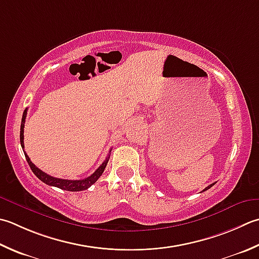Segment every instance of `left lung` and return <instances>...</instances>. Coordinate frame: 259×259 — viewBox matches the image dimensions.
<instances>
[{
	"instance_id": "obj_1",
	"label": "left lung",
	"mask_w": 259,
	"mask_h": 259,
	"mask_svg": "<svg viewBox=\"0 0 259 259\" xmlns=\"http://www.w3.org/2000/svg\"><path fill=\"white\" fill-rule=\"evenodd\" d=\"M214 185V183L213 184H211V185H209V186H207V187H205V189L203 190V191H206V190H209L210 189V187H212V186H213Z\"/></svg>"
}]
</instances>
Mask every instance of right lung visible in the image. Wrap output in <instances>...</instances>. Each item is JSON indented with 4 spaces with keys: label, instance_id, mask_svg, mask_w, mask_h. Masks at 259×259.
Here are the masks:
<instances>
[{
    "label": "right lung",
    "instance_id": "right-lung-1",
    "mask_svg": "<svg viewBox=\"0 0 259 259\" xmlns=\"http://www.w3.org/2000/svg\"><path fill=\"white\" fill-rule=\"evenodd\" d=\"M25 116H27V109L24 110L23 115H22V120H21V128H20V143H21V147L22 149H24V144H23V133H24V122H25ZM111 153V150H110ZM24 156L25 159H27L28 164L30 166V168L33 171V174L38 177L40 181H42L44 183L52 185V186H56L59 187V189L65 190V191H70V192H77V191H83V190H88L91 185H93L96 181L99 180V177L103 174V171L106 167V164H108L110 155H108L106 159L103 161L102 165H101L98 169H96L94 173L86 177L84 180H76V181H72V180H63V179H56V177L50 176L48 174H46L45 171H42L41 169H39L37 166H35L31 160H30L29 156L25 154L24 151Z\"/></svg>",
    "mask_w": 259,
    "mask_h": 259
}]
</instances>
